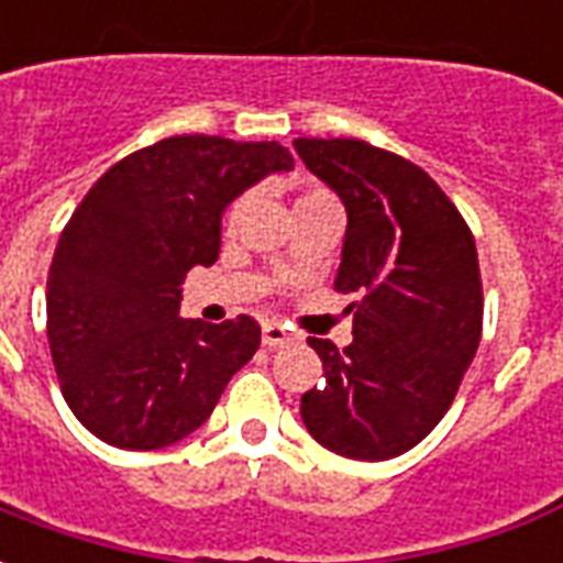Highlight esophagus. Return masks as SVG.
<instances>
[{
	"mask_svg": "<svg viewBox=\"0 0 563 563\" xmlns=\"http://www.w3.org/2000/svg\"><path fill=\"white\" fill-rule=\"evenodd\" d=\"M295 341V334H289V331L283 329L280 322H265V325H262V343H265V346H271V350H274V346H283V343H292Z\"/></svg>",
	"mask_w": 563,
	"mask_h": 563,
	"instance_id": "esophagus-1",
	"label": "esophagus"
}]
</instances>
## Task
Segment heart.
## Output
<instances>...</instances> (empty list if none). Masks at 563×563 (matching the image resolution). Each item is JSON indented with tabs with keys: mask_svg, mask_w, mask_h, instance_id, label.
<instances>
[{
	"mask_svg": "<svg viewBox=\"0 0 563 563\" xmlns=\"http://www.w3.org/2000/svg\"><path fill=\"white\" fill-rule=\"evenodd\" d=\"M310 196H325V192H319V189H317V192H307L305 198H310ZM238 208H241V205H232V210H229V225H232V222L238 220Z\"/></svg>",
	"mask_w": 563,
	"mask_h": 563,
	"instance_id": "1",
	"label": "heart"
}]
</instances>
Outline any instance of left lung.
I'll return each mask as SVG.
<instances>
[{
	"mask_svg": "<svg viewBox=\"0 0 563 563\" xmlns=\"http://www.w3.org/2000/svg\"><path fill=\"white\" fill-rule=\"evenodd\" d=\"M295 150L346 208L334 289L355 295L350 346L307 338L325 383L301 395V419L343 459H395L434 431L476 355V244L413 162L355 139H295Z\"/></svg>",
	"mask_w": 563,
	"mask_h": 563,
	"instance_id": "1",
	"label": "left lung"
}]
</instances>
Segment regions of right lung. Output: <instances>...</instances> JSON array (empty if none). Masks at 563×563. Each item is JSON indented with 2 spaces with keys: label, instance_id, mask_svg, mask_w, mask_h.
I'll return each instance as SVG.
<instances>
[{
  "label": "right lung",
  "instance_id": "add662e5",
  "mask_svg": "<svg viewBox=\"0 0 563 563\" xmlns=\"http://www.w3.org/2000/svg\"><path fill=\"white\" fill-rule=\"evenodd\" d=\"M292 165L277 141L174 135L92 184L47 274V343L87 431L144 452L208 422L262 329L244 313L220 325L180 319V283L217 262L234 198Z\"/></svg>",
  "mask_w": 563,
  "mask_h": 563
}]
</instances>
